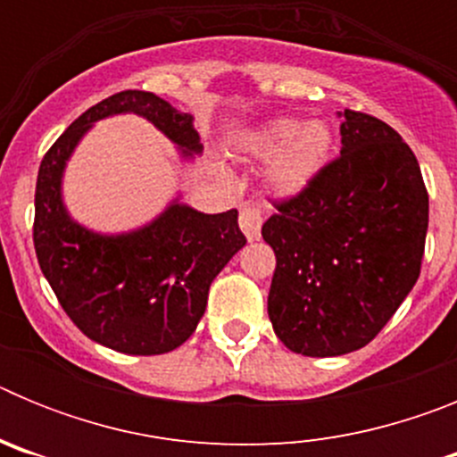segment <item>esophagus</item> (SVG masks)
<instances>
[{
    "mask_svg": "<svg viewBox=\"0 0 457 457\" xmlns=\"http://www.w3.org/2000/svg\"><path fill=\"white\" fill-rule=\"evenodd\" d=\"M261 226H263V215H261L256 208H247V205H245V208L240 210V228L242 233L247 236L249 242L261 237Z\"/></svg>",
    "mask_w": 457,
    "mask_h": 457,
    "instance_id": "esophagus-1",
    "label": "esophagus"
}]
</instances>
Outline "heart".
Segmentation results:
<instances>
[{"instance_id": "obj_1", "label": "heart", "mask_w": 457, "mask_h": 457, "mask_svg": "<svg viewBox=\"0 0 457 457\" xmlns=\"http://www.w3.org/2000/svg\"><path fill=\"white\" fill-rule=\"evenodd\" d=\"M334 148L332 128L325 120L293 116L268 120L242 139V153L270 160L265 187L277 199H295L320 179Z\"/></svg>"}]
</instances>
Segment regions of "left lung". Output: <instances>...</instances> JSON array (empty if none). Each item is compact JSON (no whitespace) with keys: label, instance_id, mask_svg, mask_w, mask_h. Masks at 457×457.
<instances>
[{"label":"left lung","instance_id":"left-lung-1","mask_svg":"<svg viewBox=\"0 0 457 457\" xmlns=\"http://www.w3.org/2000/svg\"><path fill=\"white\" fill-rule=\"evenodd\" d=\"M341 155L263 224L277 268L268 316L286 348H364L421 272L428 192L417 157L385 120L341 112Z\"/></svg>","mask_w":457,"mask_h":457}]
</instances>
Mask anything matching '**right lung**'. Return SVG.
Masks as SVG:
<instances>
[{
	"instance_id": "add662e5",
	"label": "right lung",
	"mask_w": 457,
	"mask_h": 457,
	"mask_svg": "<svg viewBox=\"0 0 457 457\" xmlns=\"http://www.w3.org/2000/svg\"><path fill=\"white\" fill-rule=\"evenodd\" d=\"M137 114L194 160L204 151L194 116L148 91H120L87 109L46 153L36 180L34 247L56 300L91 341L123 354H164L204 318L212 278L247 245L237 210L205 215L180 196L128 233H98L63 204V171L93 123Z\"/></svg>"
}]
</instances>
